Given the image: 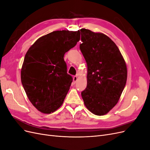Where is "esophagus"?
Here are the masks:
<instances>
[{
	"label": "esophagus",
	"instance_id": "obj_1",
	"mask_svg": "<svg viewBox=\"0 0 150 150\" xmlns=\"http://www.w3.org/2000/svg\"><path fill=\"white\" fill-rule=\"evenodd\" d=\"M77 80H78V77H77V76H73V81H74V83H76Z\"/></svg>",
	"mask_w": 150,
	"mask_h": 150
}]
</instances>
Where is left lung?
<instances>
[{
    "label": "left lung",
    "mask_w": 150,
    "mask_h": 150,
    "mask_svg": "<svg viewBox=\"0 0 150 150\" xmlns=\"http://www.w3.org/2000/svg\"><path fill=\"white\" fill-rule=\"evenodd\" d=\"M79 47L88 66V83L81 92L85 106L93 114L106 115L119 101L127 80L125 61L115 43L105 34L79 30Z\"/></svg>",
    "instance_id": "left-lung-1"
}]
</instances>
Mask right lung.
I'll return each instance as SVG.
<instances>
[{
	"label": "right lung",
	"instance_id": "obj_1",
	"mask_svg": "<svg viewBox=\"0 0 150 150\" xmlns=\"http://www.w3.org/2000/svg\"><path fill=\"white\" fill-rule=\"evenodd\" d=\"M80 39L79 31H54L38 39L27 52L21 82L29 101L45 114L64 102L72 82L64 56Z\"/></svg>",
	"mask_w": 150,
	"mask_h": 150
}]
</instances>
